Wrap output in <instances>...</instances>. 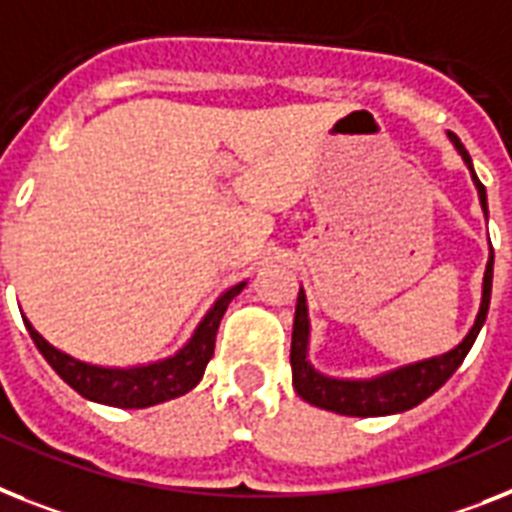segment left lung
I'll list each match as a JSON object with an SVG mask.
<instances>
[{
    "label": "left lung",
    "instance_id": "obj_1",
    "mask_svg": "<svg viewBox=\"0 0 512 512\" xmlns=\"http://www.w3.org/2000/svg\"><path fill=\"white\" fill-rule=\"evenodd\" d=\"M450 135V141L455 143L458 154L463 156V162L471 170L474 185L479 190L481 209L487 217V190L479 183V177L474 172V162L468 151L463 149V143L458 141V135ZM492 269H494V253H489L487 272H484V285H481V306L476 314V322L471 327L463 342L455 345L453 350H447L442 356L426 358V361L408 363L400 369H392L387 374L371 379H335L324 377L322 371H316L308 361V335H311V324H308V306L306 293H298V303H295V322H293V345H290V366H293V387L306 403L324 408V411H335L340 416H390V413L411 411L413 405L424 403L429 395L442 387L447 379L453 377L466 353L474 345L479 329L487 322L489 298H492Z\"/></svg>",
    "mask_w": 512,
    "mask_h": 512
}]
</instances>
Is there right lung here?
<instances>
[{
  "instance_id": "add662e5",
  "label": "right lung",
  "mask_w": 512,
  "mask_h": 512,
  "mask_svg": "<svg viewBox=\"0 0 512 512\" xmlns=\"http://www.w3.org/2000/svg\"><path fill=\"white\" fill-rule=\"evenodd\" d=\"M243 287L246 282H238L219 295L214 306L204 314V319L198 322V327L193 329L190 340L177 350L175 356L143 363V366H128V369H107V366L78 361V358L67 356L59 348L49 345L25 316L23 322L28 335L36 342V348L41 350V356L78 395L94 400V403L114 405V408H149V405L164 403V400L180 398L201 382L206 363L214 356L219 322H222L232 298Z\"/></svg>"
}]
</instances>
